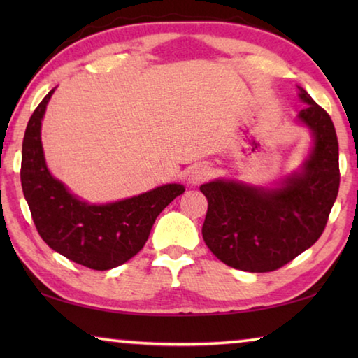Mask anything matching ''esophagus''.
<instances>
[{
	"instance_id": "obj_1",
	"label": "esophagus",
	"mask_w": 358,
	"mask_h": 358,
	"mask_svg": "<svg viewBox=\"0 0 358 358\" xmlns=\"http://www.w3.org/2000/svg\"><path fill=\"white\" fill-rule=\"evenodd\" d=\"M211 175V167L207 162H199L194 167H191L189 175H187V180H189L191 185H201L205 180H208Z\"/></svg>"
}]
</instances>
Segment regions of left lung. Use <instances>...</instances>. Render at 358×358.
Listing matches in <instances>:
<instances>
[{
  "label": "left lung",
  "mask_w": 358,
  "mask_h": 358,
  "mask_svg": "<svg viewBox=\"0 0 358 358\" xmlns=\"http://www.w3.org/2000/svg\"><path fill=\"white\" fill-rule=\"evenodd\" d=\"M299 118L310 126L314 147L303 171L278 189L234 181H211L202 235L210 251L229 266L251 273L281 268L322 235L339 187L338 137L330 115L305 90Z\"/></svg>",
  "instance_id": "obj_1"
}]
</instances>
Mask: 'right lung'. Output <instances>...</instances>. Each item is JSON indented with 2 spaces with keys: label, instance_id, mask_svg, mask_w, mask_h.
Returning a JSON list of instances; mask_svg holds the SVG:
<instances>
[{
  "label": "right lung",
  "instance_id": "right-lung-1",
  "mask_svg": "<svg viewBox=\"0 0 358 358\" xmlns=\"http://www.w3.org/2000/svg\"><path fill=\"white\" fill-rule=\"evenodd\" d=\"M48 92L28 121L22 145L20 180L36 229L53 251L92 270H110L134 257L147 243L157 215L185 192L164 185L108 205L80 202L48 172L41 143V120Z\"/></svg>",
  "mask_w": 358,
  "mask_h": 358
}]
</instances>
